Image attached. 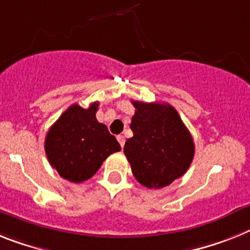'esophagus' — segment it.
Instances as JSON below:
<instances>
[{
    "mask_svg": "<svg viewBox=\"0 0 250 250\" xmlns=\"http://www.w3.org/2000/svg\"><path fill=\"white\" fill-rule=\"evenodd\" d=\"M117 140H118L119 145H121V147H123V146H125V136H122V135H118V136H117Z\"/></svg>",
    "mask_w": 250,
    "mask_h": 250,
    "instance_id": "esophagus-1",
    "label": "esophagus"
}]
</instances>
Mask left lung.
Returning a JSON list of instances; mask_svg holds the SVG:
<instances>
[{
	"label": "left lung",
	"mask_w": 250,
	"mask_h": 250,
	"mask_svg": "<svg viewBox=\"0 0 250 250\" xmlns=\"http://www.w3.org/2000/svg\"><path fill=\"white\" fill-rule=\"evenodd\" d=\"M133 137L125 145V155L140 184L159 189L188 170L194 156V142L170 104L132 102Z\"/></svg>",
	"instance_id": "8db88e82"
}]
</instances>
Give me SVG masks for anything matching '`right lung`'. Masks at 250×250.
Instances as JSON below:
<instances>
[{
	"label": "right lung",
	"mask_w": 250,
	"mask_h": 250,
	"mask_svg": "<svg viewBox=\"0 0 250 250\" xmlns=\"http://www.w3.org/2000/svg\"><path fill=\"white\" fill-rule=\"evenodd\" d=\"M99 103L87 109L73 104L48 131L44 148L49 164L63 179L81 183L93 177L103 161L121 145L95 114Z\"/></svg>",
	"instance_id": "obj_1"
}]
</instances>
